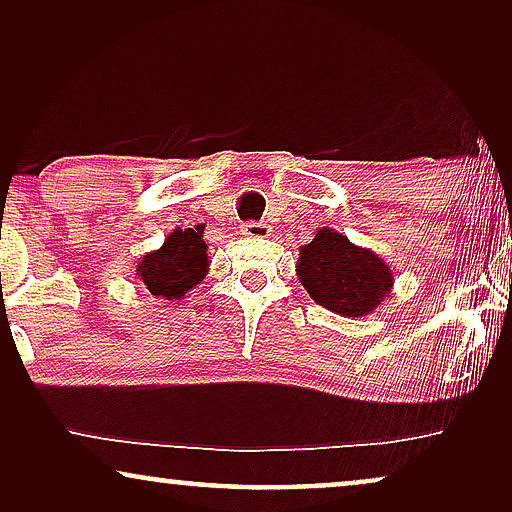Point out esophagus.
I'll use <instances>...</instances> for the list:
<instances>
[{"label": "esophagus", "mask_w": 512, "mask_h": 512, "mask_svg": "<svg viewBox=\"0 0 512 512\" xmlns=\"http://www.w3.org/2000/svg\"><path fill=\"white\" fill-rule=\"evenodd\" d=\"M242 235L244 237H268L270 235V226L268 223H258V221H247L242 226Z\"/></svg>", "instance_id": "34e87169"}]
</instances>
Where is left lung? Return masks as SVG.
Here are the masks:
<instances>
[{"label": "left lung", "instance_id": "8db88e82", "mask_svg": "<svg viewBox=\"0 0 512 512\" xmlns=\"http://www.w3.org/2000/svg\"><path fill=\"white\" fill-rule=\"evenodd\" d=\"M296 275L314 303L352 319L375 312L394 286V270L380 254L333 228H319L300 247Z\"/></svg>", "mask_w": 512, "mask_h": 512}]
</instances>
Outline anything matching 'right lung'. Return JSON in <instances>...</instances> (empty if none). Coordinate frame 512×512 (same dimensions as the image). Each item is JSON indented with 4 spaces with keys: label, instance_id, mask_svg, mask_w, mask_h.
I'll return each mask as SVG.
<instances>
[{
    "label": "right lung",
    "instance_id": "1",
    "mask_svg": "<svg viewBox=\"0 0 512 512\" xmlns=\"http://www.w3.org/2000/svg\"><path fill=\"white\" fill-rule=\"evenodd\" d=\"M202 233L205 226L174 228L165 237L163 247L142 256L135 275L153 298L174 303L207 277L212 261Z\"/></svg>",
    "mask_w": 512,
    "mask_h": 512
}]
</instances>
